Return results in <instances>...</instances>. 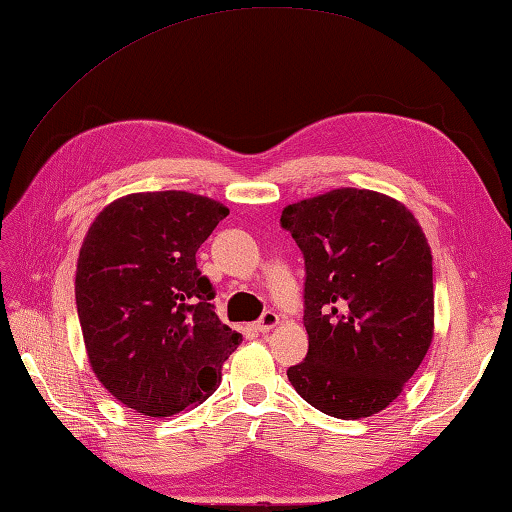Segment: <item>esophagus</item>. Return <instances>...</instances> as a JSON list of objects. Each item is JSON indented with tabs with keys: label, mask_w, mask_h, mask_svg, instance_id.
Wrapping results in <instances>:
<instances>
[{
	"label": "esophagus",
	"mask_w": 512,
	"mask_h": 512,
	"mask_svg": "<svg viewBox=\"0 0 512 512\" xmlns=\"http://www.w3.org/2000/svg\"><path fill=\"white\" fill-rule=\"evenodd\" d=\"M278 326V315L274 311H265L263 315H260V320L256 322V328L260 333H269L271 328Z\"/></svg>",
	"instance_id": "obj_1"
}]
</instances>
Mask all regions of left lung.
Masks as SVG:
<instances>
[{
    "instance_id": "1",
    "label": "left lung",
    "mask_w": 512,
    "mask_h": 512,
    "mask_svg": "<svg viewBox=\"0 0 512 512\" xmlns=\"http://www.w3.org/2000/svg\"><path fill=\"white\" fill-rule=\"evenodd\" d=\"M280 223L304 256L309 352L287 377L306 403L357 420L385 410L434 337L431 249L414 214L374 190L291 203Z\"/></svg>"
}]
</instances>
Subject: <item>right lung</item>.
<instances>
[{
  "instance_id": "obj_1",
  "label": "right lung",
  "mask_w": 512,
  "mask_h": 512,
  "mask_svg": "<svg viewBox=\"0 0 512 512\" xmlns=\"http://www.w3.org/2000/svg\"><path fill=\"white\" fill-rule=\"evenodd\" d=\"M230 210L184 190L135 192L102 210L78 254L76 309L98 381L138 414L206 401L243 342L214 313L197 249Z\"/></svg>"
}]
</instances>
